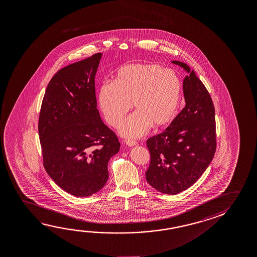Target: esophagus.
Returning a JSON list of instances; mask_svg holds the SVG:
<instances>
[{"instance_id":"1","label":"esophagus","mask_w":257,"mask_h":257,"mask_svg":"<svg viewBox=\"0 0 257 257\" xmlns=\"http://www.w3.org/2000/svg\"><path fill=\"white\" fill-rule=\"evenodd\" d=\"M125 143H126L128 146H131V147L137 145V142L135 141V140H126V141H125Z\"/></svg>"}]
</instances>
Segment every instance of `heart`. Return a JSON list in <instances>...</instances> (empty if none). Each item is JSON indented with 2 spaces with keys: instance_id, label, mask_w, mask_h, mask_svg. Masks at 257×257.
<instances>
[{
  "instance_id": "1",
  "label": "heart",
  "mask_w": 257,
  "mask_h": 257,
  "mask_svg": "<svg viewBox=\"0 0 257 257\" xmlns=\"http://www.w3.org/2000/svg\"><path fill=\"white\" fill-rule=\"evenodd\" d=\"M182 82L177 72L157 63H130L118 69L114 81H105L98 104L105 121L119 127L129 138L143 136L151 127L167 126L176 116L181 98Z\"/></svg>"
}]
</instances>
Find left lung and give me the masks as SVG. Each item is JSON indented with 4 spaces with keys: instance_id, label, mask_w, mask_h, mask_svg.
<instances>
[{
    "instance_id": "1",
    "label": "left lung",
    "mask_w": 257,
    "mask_h": 257,
    "mask_svg": "<svg viewBox=\"0 0 257 257\" xmlns=\"http://www.w3.org/2000/svg\"><path fill=\"white\" fill-rule=\"evenodd\" d=\"M172 63L188 72L183 82L185 106L163 133L147 140L151 162L146 180L167 194L181 193L194 185L216 151L215 108L210 94L186 63Z\"/></svg>"
}]
</instances>
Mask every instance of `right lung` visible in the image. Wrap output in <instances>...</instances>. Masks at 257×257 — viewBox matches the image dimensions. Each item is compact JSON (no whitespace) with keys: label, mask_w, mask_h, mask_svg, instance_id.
<instances>
[{"label":"right lung","mask_w":257,"mask_h":257,"mask_svg":"<svg viewBox=\"0 0 257 257\" xmlns=\"http://www.w3.org/2000/svg\"><path fill=\"white\" fill-rule=\"evenodd\" d=\"M101 56L97 53L56 72L39 114L44 168L56 185L78 197L104 187L108 161L120 150L97 109L95 76Z\"/></svg>","instance_id":"obj_1"}]
</instances>
